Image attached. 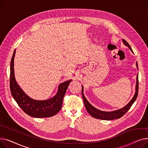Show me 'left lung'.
<instances>
[{
    "label": "left lung",
    "mask_w": 148,
    "mask_h": 148,
    "mask_svg": "<svg viewBox=\"0 0 148 148\" xmlns=\"http://www.w3.org/2000/svg\"><path fill=\"white\" fill-rule=\"evenodd\" d=\"M122 42L123 44L125 46L128 47L129 49L133 53L132 49L129 45V44L125 40H122ZM136 67L138 69V64L136 62ZM82 97L83 99L84 104L86 107V109L88 111V112L92 116L93 118H95L98 119H102V120H113V119H116L121 118L122 116L125 114L130 108L131 106L133 104V103L135 102V101L138 95V74L137 75V78H136V91L135 94L132 98L130 101L123 107L119 108L118 110L111 111V112H104L97 109L95 107H94L93 106H92L88 101V99L84 97L83 94V89L84 88L83 86H82Z\"/></svg>",
    "instance_id": "1"
}]
</instances>
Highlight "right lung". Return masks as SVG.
I'll return each mask as SVG.
<instances>
[{
  "label": "right lung",
  "mask_w": 148,
  "mask_h": 148,
  "mask_svg": "<svg viewBox=\"0 0 148 148\" xmlns=\"http://www.w3.org/2000/svg\"><path fill=\"white\" fill-rule=\"evenodd\" d=\"M15 50L10 65V89L11 95L21 109L27 114L34 118H48L57 114L60 110L64 97L72 80L60 83L56 94L45 100H36L29 97L23 90L15 80L14 74Z\"/></svg>",
  "instance_id": "1"
}]
</instances>
